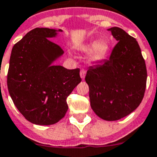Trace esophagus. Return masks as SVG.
Segmentation results:
<instances>
[{"label": "esophagus", "instance_id": "1", "mask_svg": "<svg viewBox=\"0 0 157 157\" xmlns=\"http://www.w3.org/2000/svg\"><path fill=\"white\" fill-rule=\"evenodd\" d=\"M80 76L82 79L85 78V76H86V70H84V69H81V71H80Z\"/></svg>", "mask_w": 157, "mask_h": 157}]
</instances>
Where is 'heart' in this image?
I'll return each instance as SVG.
<instances>
[{"instance_id": "heart-1", "label": "heart", "mask_w": 157, "mask_h": 157, "mask_svg": "<svg viewBox=\"0 0 157 157\" xmlns=\"http://www.w3.org/2000/svg\"><path fill=\"white\" fill-rule=\"evenodd\" d=\"M90 49L92 50L90 52V58L92 61L96 62V61L103 60L106 57L109 49V46L107 42L104 40H100L98 42L90 41L84 47L83 49L88 51Z\"/></svg>"}]
</instances>
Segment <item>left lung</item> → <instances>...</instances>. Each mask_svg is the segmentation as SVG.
<instances>
[{"label":"left lung","instance_id":"obj_1","mask_svg":"<svg viewBox=\"0 0 157 157\" xmlns=\"http://www.w3.org/2000/svg\"><path fill=\"white\" fill-rule=\"evenodd\" d=\"M108 30L118 44L109 59L88 69L85 79L93 111L104 120L115 121L139 106L147 73L137 40L118 27Z\"/></svg>","mask_w":157,"mask_h":157}]
</instances>
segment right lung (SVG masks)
<instances>
[{
    "label": "right lung",
    "instance_id": "1",
    "mask_svg": "<svg viewBox=\"0 0 157 157\" xmlns=\"http://www.w3.org/2000/svg\"><path fill=\"white\" fill-rule=\"evenodd\" d=\"M62 29L36 28L14 45L10 58L7 86L13 102L32 124L51 125L68 109L67 98L81 81L80 69L53 65L64 53L49 39Z\"/></svg>",
    "mask_w": 157,
    "mask_h": 157
}]
</instances>
